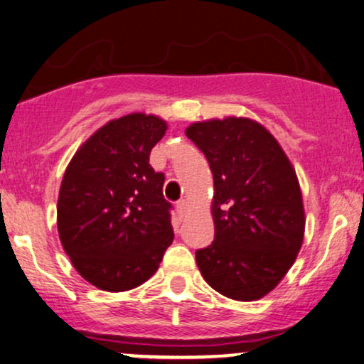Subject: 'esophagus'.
Instances as JSON below:
<instances>
[{
    "label": "esophagus",
    "instance_id": "esophagus-1",
    "mask_svg": "<svg viewBox=\"0 0 364 364\" xmlns=\"http://www.w3.org/2000/svg\"><path fill=\"white\" fill-rule=\"evenodd\" d=\"M186 208H188V205H186L185 200H179L178 203H176V210H178V215L179 216H185L186 215Z\"/></svg>",
    "mask_w": 364,
    "mask_h": 364
}]
</instances>
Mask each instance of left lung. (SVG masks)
<instances>
[{"label":"left lung","mask_w":364,"mask_h":364,"mask_svg":"<svg viewBox=\"0 0 364 364\" xmlns=\"http://www.w3.org/2000/svg\"><path fill=\"white\" fill-rule=\"evenodd\" d=\"M185 134L213 173L215 240L196 264L216 292L259 301L277 287L302 247L304 205L296 169L277 139L257 121L193 122Z\"/></svg>","instance_id":"obj_1"}]
</instances>
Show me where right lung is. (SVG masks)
<instances>
[{
    "instance_id": "1",
    "label": "right lung",
    "mask_w": 364,
    "mask_h": 364,
    "mask_svg": "<svg viewBox=\"0 0 364 364\" xmlns=\"http://www.w3.org/2000/svg\"><path fill=\"white\" fill-rule=\"evenodd\" d=\"M166 129L153 114L112 119L77 149L63 174L60 242L77 272L102 291L144 284L173 242L164 174L149 164Z\"/></svg>"
}]
</instances>
